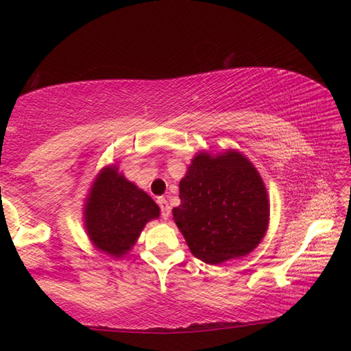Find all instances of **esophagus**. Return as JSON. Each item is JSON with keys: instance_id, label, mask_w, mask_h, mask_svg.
<instances>
[{"instance_id": "obj_1", "label": "esophagus", "mask_w": 351, "mask_h": 351, "mask_svg": "<svg viewBox=\"0 0 351 351\" xmlns=\"http://www.w3.org/2000/svg\"><path fill=\"white\" fill-rule=\"evenodd\" d=\"M158 206L161 207V217L167 219L170 217V206L165 198H158Z\"/></svg>"}]
</instances>
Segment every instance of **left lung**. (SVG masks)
Returning <instances> with one entry per match:
<instances>
[{
    "mask_svg": "<svg viewBox=\"0 0 351 351\" xmlns=\"http://www.w3.org/2000/svg\"><path fill=\"white\" fill-rule=\"evenodd\" d=\"M180 199L173 219L190 252L204 263L245 257L268 230L266 187L240 152H199L180 182Z\"/></svg>",
    "mask_w": 351,
    "mask_h": 351,
    "instance_id": "left-lung-1",
    "label": "left lung"
}]
</instances>
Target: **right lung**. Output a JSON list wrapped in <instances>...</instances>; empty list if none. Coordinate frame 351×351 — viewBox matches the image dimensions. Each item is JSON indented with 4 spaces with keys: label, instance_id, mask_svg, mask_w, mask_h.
I'll return each instance as SVG.
<instances>
[{
    "label": "right lung",
    "instance_id": "1",
    "mask_svg": "<svg viewBox=\"0 0 351 351\" xmlns=\"http://www.w3.org/2000/svg\"><path fill=\"white\" fill-rule=\"evenodd\" d=\"M83 217L93 245L117 258L134 246L144 226L159 217V207L111 165L100 170L91 186Z\"/></svg>",
    "mask_w": 351,
    "mask_h": 351
}]
</instances>
